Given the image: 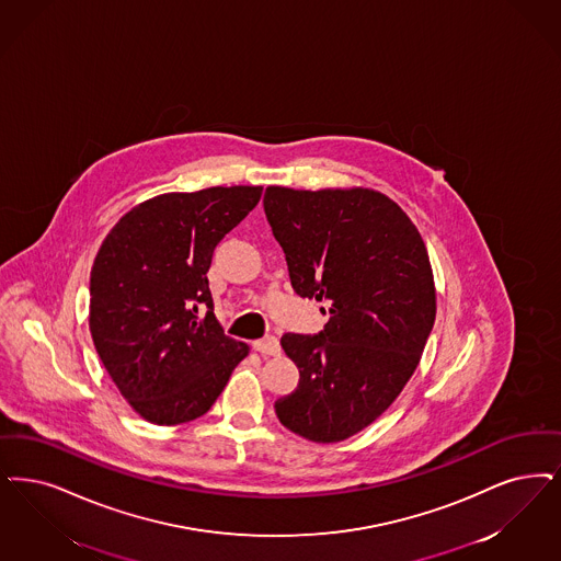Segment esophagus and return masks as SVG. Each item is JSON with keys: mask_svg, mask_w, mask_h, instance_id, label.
<instances>
[{"mask_svg": "<svg viewBox=\"0 0 561 561\" xmlns=\"http://www.w3.org/2000/svg\"><path fill=\"white\" fill-rule=\"evenodd\" d=\"M254 351H259L261 355H267V357H277L282 353V346H279V340L275 336L261 337V340H254Z\"/></svg>", "mask_w": 561, "mask_h": 561, "instance_id": "34e87169", "label": "esophagus"}]
</instances>
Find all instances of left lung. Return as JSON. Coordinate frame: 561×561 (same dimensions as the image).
I'll return each mask as SVG.
<instances>
[{"label": "left lung", "instance_id": "left-lung-1", "mask_svg": "<svg viewBox=\"0 0 561 561\" xmlns=\"http://www.w3.org/2000/svg\"><path fill=\"white\" fill-rule=\"evenodd\" d=\"M263 204L291 288L330 313L317 336L282 337L300 381L275 413L307 440H346L394 403L422 359L436 319L426 244L397 202L367 187L270 185Z\"/></svg>", "mask_w": 561, "mask_h": 561}]
</instances>
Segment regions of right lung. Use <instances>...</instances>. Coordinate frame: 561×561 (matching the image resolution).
I'll return each instance as SVG.
<instances>
[{
	"instance_id": "1",
	"label": "right lung",
	"mask_w": 561,
	"mask_h": 561,
	"mask_svg": "<svg viewBox=\"0 0 561 561\" xmlns=\"http://www.w3.org/2000/svg\"><path fill=\"white\" fill-rule=\"evenodd\" d=\"M261 192L217 185L160 194L123 215L95 254L91 337L118 392L150 424L204 415L250 351L225 336L206 271Z\"/></svg>"
}]
</instances>
